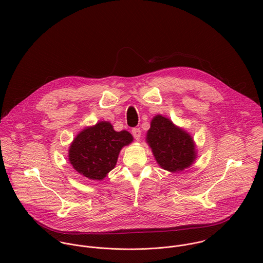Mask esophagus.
Returning <instances> with one entry per match:
<instances>
[{"label": "esophagus", "mask_w": 263, "mask_h": 263, "mask_svg": "<svg viewBox=\"0 0 263 263\" xmlns=\"http://www.w3.org/2000/svg\"><path fill=\"white\" fill-rule=\"evenodd\" d=\"M131 132H132V135L134 136V138H135L136 140H139V139H140L141 131H140V129H139V128H133Z\"/></svg>", "instance_id": "esophagus-1"}]
</instances>
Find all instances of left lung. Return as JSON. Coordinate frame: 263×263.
I'll use <instances>...</instances> for the list:
<instances>
[{
    "label": "left lung",
    "instance_id": "left-lung-1",
    "mask_svg": "<svg viewBox=\"0 0 263 263\" xmlns=\"http://www.w3.org/2000/svg\"><path fill=\"white\" fill-rule=\"evenodd\" d=\"M145 140L159 166L171 173L191 167L197 159L192 135L161 115L152 119Z\"/></svg>",
    "mask_w": 263,
    "mask_h": 263
}]
</instances>
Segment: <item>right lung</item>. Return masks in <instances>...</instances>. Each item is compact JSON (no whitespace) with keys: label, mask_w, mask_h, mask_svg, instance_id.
<instances>
[{"label":"right lung","mask_w":263,"mask_h":263,"mask_svg":"<svg viewBox=\"0 0 263 263\" xmlns=\"http://www.w3.org/2000/svg\"><path fill=\"white\" fill-rule=\"evenodd\" d=\"M133 141L126 130L116 131L109 122H99L80 131L68 148V160L80 175L101 181L115 168L121 149Z\"/></svg>","instance_id":"right-lung-1"}]
</instances>
